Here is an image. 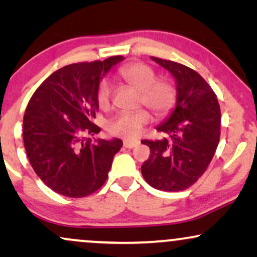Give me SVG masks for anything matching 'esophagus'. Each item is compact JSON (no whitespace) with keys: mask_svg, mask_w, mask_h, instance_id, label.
<instances>
[{"mask_svg":"<svg viewBox=\"0 0 257 257\" xmlns=\"http://www.w3.org/2000/svg\"><path fill=\"white\" fill-rule=\"evenodd\" d=\"M139 142H132V140H124V147L126 149H133L138 145Z\"/></svg>","mask_w":257,"mask_h":257,"instance_id":"obj_1","label":"esophagus"}]
</instances>
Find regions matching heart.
I'll use <instances>...</instances> for the list:
<instances>
[{
	"instance_id": "obj_1",
	"label": "heart",
	"mask_w": 257,
	"mask_h": 257,
	"mask_svg": "<svg viewBox=\"0 0 257 257\" xmlns=\"http://www.w3.org/2000/svg\"><path fill=\"white\" fill-rule=\"evenodd\" d=\"M118 75L126 84L140 92V101L158 117L166 115L173 108L177 100V91L173 84L166 80H157L152 68L143 63H133L119 70ZM112 86L107 80H101L97 91V101L101 108L110 105ZM150 121L146 111L120 112L108 122L112 135L126 139H136L142 127Z\"/></svg>"
}]
</instances>
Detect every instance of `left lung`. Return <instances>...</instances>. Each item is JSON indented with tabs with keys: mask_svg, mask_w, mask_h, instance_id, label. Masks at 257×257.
Returning a JSON list of instances; mask_svg holds the SVG:
<instances>
[{
	"mask_svg": "<svg viewBox=\"0 0 257 257\" xmlns=\"http://www.w3.org/2000/svg\"><path fill=\"white\" fill-rule=\"evenodd\" d=\"M174 78L175 106L157 126L170 139L143 140L151 154L142 166L147 184L165 192L184 191L208 167L220 140V105L205 79L179 63L151 57Z\"/></svg>",
	"mask_w": 257,
	"mask_h": 257,
	"instance_id": "left-lung-1",
	"label": "left lung"
}]
</instances>
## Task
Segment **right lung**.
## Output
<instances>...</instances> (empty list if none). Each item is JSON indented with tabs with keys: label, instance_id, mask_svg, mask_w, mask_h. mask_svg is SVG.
Returning <instances> with one entry per match:
<instances>
[{
	"label": "right lung",
	"instance_id": "obj_1",
	"mask_svg": "<svg viewBox=\"0 0 257 257\" xmlns=\"http://www.w3.org/2000/svg\"><path fill=\"white\" fill-rule=\"evenodd\" d=\"M121 61L122 56H114L66 65L51 73L28 104L23 118L27 156L35 173L58 194L82 198L106 181L122 142L94 138L100 128L92 119L99 108V83Z\"/></svg>",
	"mask_w": 257,
	"mask_h": 257
}]
</instances>
